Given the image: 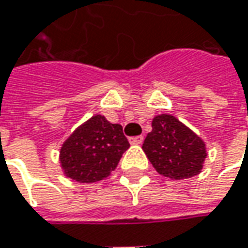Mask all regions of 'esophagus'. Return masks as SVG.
<instances>
[{"label": "esophagus", "mask_w": 248, "mask_h": 248, "mask_svg": "<svg viewBox=\"0 0 248 248\" xmlns=\"http://www.w3.org/2000/svg\"><path fill=\"white\" fill-rule=\"evenodd\" d=\"M130 144H141L144 141V136H136V137H130L129 139Z\"/></svg>", "instance_id": "34e87169"}]
</instances>
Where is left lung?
Here are the masks:
<instances>
[{"label": "left lung", "instance_id": "8db88e82", "mask_svg": "<svg viewBox=\"0 0 248 248\" xmlns=\"http://www.w3.org/2000/svg\"><path fill=\"white\" fill-rule=\"evenodd\" d=\"M142 150L159 174L171 180L191 178L203 169L206 144L175 116L162 114L152 119Z\"/></svg>", "mask_w": 248, "mask_h": 248}]
</instances>
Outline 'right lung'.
I'll list each match as a JSON object with an SVG mask.
<instances>
[{"label": "right lung", "instance_id": "obj_1", "mask_svg": "<svg viewBox=\"0 0 248 248\" xmlns=\"http://www.w3.org/2000/svg\"><path fill=\"white\" fill-rule=\"evenodd\" d=\"M129 147L121 124L94 115L77 127L62 145V169L77 183H96L115 170Z\"/></svg>", "mask_w": 248, "mask_h": 248}]
</instances>
